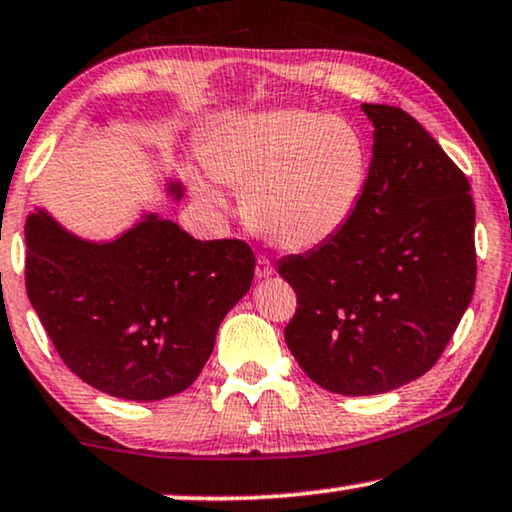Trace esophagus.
I'll list each match as a JSON object with an SVG mask.
<instances>
[{
    "label": "esophagus",
    "mask_w": 512,
    "mask_h": 512,
    "mask_svg": "<svg viewBox=\"0 0 512 512\" xmlns=\"http://www.w3.org/2000/svg\"><path fill=\"white\" fill-rule=\"evenodd\" d=\"M255 276H257V278H269V276H274V264H271L264 255L257 257V262H255Z\"/></svg>",
    "instance_id": "esophagus-1"
}]
</instances>
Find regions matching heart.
I'll return each mask as SVG.
<instances>
[{"label":"heart","instance_id":"obj_1","mask_svg":"<svg viewBox=\"0 0 512 512\" xmlns=\"http://www.w3.org/2000/svg\"><path fill=\"white\" fill-rule=\"evenodd\" d=\"M213 180L243 187V215L257 234L288 250H313L342 234L363 201L370 142L344 117L299 107L222 121L201 145ZM210 206L217 189L199 182Z\"/></svg>","mask_w":512,"mask_h":512}]
</instances>
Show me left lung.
<instances>
[{"instance_id":"obj_1","label":"left lung","mask_w":512,"mask_h":512,"mask_svg":"<svg viewBox=\"0 0 512 512\" xmlns=\"http://www.w3.org/2000/svg\"><path fill=\"white\" fill-rule=\"evenodd\" d=\"M360 107L374 145L356 215L330 243L278 264L297 292L288 349L342 395L386 393L431 370L478 274L468 177L405 109Z\"/></svg>"}]
</instances>
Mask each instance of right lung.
I'll return each instance as SVG.
<instances>
[{
    "label": "right lung",
    "mask_w": 512,
    "mask_h": 512,
    "mask_svg": "<svg viewBox=\"0 0 512 512\" xmlns=\"http://www.w3.org/2000/svg\"><path fill=\"white\" fill-rule=\"evenodd\" d=\"M180 199V185H170ZM25 288L63 363L98 391L161 400L199 377L217 327L250 290L255 255L238 238L196 241L159 215L107 243L44 210L25 222Z\"/></svg>",
    "instance_id": "obj_1"
}]
</instances>
